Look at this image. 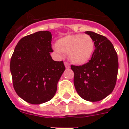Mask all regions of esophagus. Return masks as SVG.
I'll return each instance as SVG.
<instances>
[{"instance_id": "34e87169", "label": "esophagus", "mask_w": 129, "mask_h": 129, "mask_svg": "<svg viewBox=\"0 0 129 129\" xmlns=\"http://www.w3.org/2000/svg\"><path fill=\"white\" fill-rule=\"evenodd\" d=\"M64 65H65V66H66V68L67 69H68V68H70V63H69L68 62H66V61H65Z\"/></svg>"}]
</instances>
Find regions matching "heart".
Returning a JSON list of instances; mask_svg holds the SVG:
<instances>
[{
    "label": "heart",
    "instance_id": "1",
    "mask_svg": "<svg viewBox=\"0 0 129 129\" xmlns=\"http://www.w3.org/2000/svg\"><path fill=\"white\" fill-rule=\"evenodd\" d=\"M55 49L59 54H68L69 59L75 64L83 65L92 57L94 42L90 35L72 34L59 39Z\"/></svg>",
    "mask_w": 129,
    "mask_h": 129
}]
</instances>
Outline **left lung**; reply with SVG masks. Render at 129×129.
Here are the masks:
<instances>
[{"label":"left lung","mask_w":129,"mask_h":129,"mask_svg":"<svg viewBox=\"0 0 129 129\" xmlns=\"http://www.w3.org/2000/svg\"><path fill=\"white\" fill-rule=\"evenodd\" d=\"M92 37L95 49L89 61L82 66H71L74 73V84L78 94L86 100L98 102L113 91L118 75L117 53L106 37L86 31Z\"/></svg>","instance_id":"obj_1"}]
</instances>
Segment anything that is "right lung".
<instances>
[{"instance_id":"right-lung-1","label":"right lung","mask_w":129,"mask_h":129,"mask_svg":"<svg viewBox=\"0 0 129 129\" xmlns=\"http://www.w3.org/2000/svg\"><path fill=\"white\" fill-rule=\"evenodd\" d=\"M51 33L38 31L23 37L11 59L13 84L17 95L32 104L46 102L54 96L66 70L63 61L53 60Z\"/></svg>"}]
</instances>
